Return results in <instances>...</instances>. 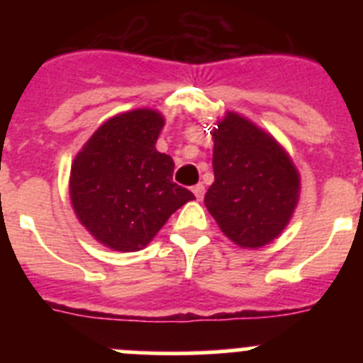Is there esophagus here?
Here are the masks:
<instances>
[{
    "label": "esophagus",
    "instance_id": "34e87169",
    "mask_svg": "<svg viewBox=\"0 0 363 363\" xmlns=\"http://www.w3.org/2000/svg\"><path fill=\"white\" fill-rule=\"evenodd\" d=\"M192 192H194V196H196L198 200H201V198H203V194H205V187L201 184H198V185H194V187H192Z\"/></svg>",
    "mask_w": 363,
    "mask_h": 363
}]
</instances>
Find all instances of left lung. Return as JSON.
<instances>
[{"mask_svg":"<svg viewBox=\"0 0 363 363\" xmlns=\"http://www.w3.org/2000/svg\"><path fill=\"white\" fill-rule=\"evenodd\" d=\"M214 184L205 194L221 233L240 247H262L285 229L300 178L269 134L229 112L213 133Z\"/></svg>","mask_w":363,"mask_h":363,"instance_id":"left-lung-1","label":"left lung"}]
</instances>
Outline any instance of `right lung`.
Returning a JSON list of instances; mask_svg holds the SVG:
<instances>
[{
  "label": "right lung",
  "mask_w": 363,
  "mask_h": 363,
  "mask_svg": "<svg viewBox=\"0 0 363 363\" xmlns=\"http://www.w3.org/2000/svg\"><path fill=\"white\" fill-rule=\"evenodd\" d=\"M163 118L150 108L99 127L70 169V200L79 221L114 251H140L194 194L172 182L174 162L154 143Z\"/></svg>",
  "instance_id": "obj_1"
}]
</instances>
